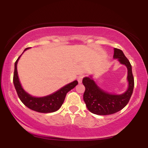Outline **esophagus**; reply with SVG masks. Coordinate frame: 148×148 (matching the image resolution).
Here are the masks:
<instances>
[{"mask_svg":"<svg viewBox=\"0 0 148 148\" xmlns=\"http://www.w3.org/2000/svg\"><path fill=\"white\" fill-rule=\"evenodd\" d=\"M83 78H84V76H83V75H80V76H78L77 80H78V82H79V84H81V83L82 82Z\"/></svg>","mask_w":148,"mask_h":148,"instance_id":"esophagus-1","label":"esophagus"}]
</instances>
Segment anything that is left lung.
Wrapping results in <instances>:
<instances>
[{"instance_id": "8db88e82", "label": "left lung", "mask_w": 148, "mask_h": 148, "mask_svg": "<svg viewBox=\"0 0 148 148\" xmlns=\"http://www.w3.org/2000/svg\"><path fill=\"white\" fill-rule=\"evenodd\" d=\"M113 58H118L120 63L125 64L127 67L129 88L122 95L109 94L100 89L90 78L85 77L82 81L86 88L84 100L88 109L94 114L106 115L120 111L128 103L133 93L134 79L130 61L123 53V51L116 48L114 49Z\"/></svg>"}]
</instances>
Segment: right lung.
Wrapping results in <instances>:
<instances>
[{
	"instance_id": "obj_1",
	"label": "right lung",
	"mask_w": 148,
	"mask_h": 148,
	"mask_svg": "<svg viewBox=\"0 0 148 148\" xmlns=\"http://www.w3.org/2000/svg\"><path fill=\"white\" fill-rule=\"evenodd\" d=\"M29 48L30 47L26 48L24 51ZM21 56L18 58L14 63V76H13V83H14L15 89L20 100L25 106L29 108L30 109L40 112V113H52V112L58 111L63 103L67 93L75 87L78 84V81H73L50 95L44 97H32L23 90L18 77L16 65Z\"/></svg>"
}]
</instances>
